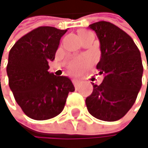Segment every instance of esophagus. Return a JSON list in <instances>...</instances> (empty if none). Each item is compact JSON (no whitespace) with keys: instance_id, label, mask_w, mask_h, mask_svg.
Listing matches in <instances>:
<instances>
[{"instance_id":"1","label":"esophagus","mask_w":148,"mask_h":148,"mask_svg":"<svg viewBox=\"0 0 148 148\" xmlns=\"http://www.w3.org/2000/svg\"><path fill=\"white\" fill-rule=\"evenodd\" d=\"M79 83H80V82H79L78 80H73V86H75V88H78Z\"/></svg>"}]
</instances>
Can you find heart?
Segmentation results:
<instances>
[{"label": "heart", "mask_w": 148, "mask_h": 148, "mask_svg": "<svg viewBox=\"0 0 148 148\" xmlns=\"http://www.w3.org/2000/svg\"><path fill=\"white\" fill-rule=\"evenodd\" d=\"M92 35V32H90L89 30L84 29L78 30V36L82 41H84ZM91 59L87 57H79L76 59H73L67 65V71L73 75H78L82 72H84L91 65Z\"/></svg>", "instance_id": "obj_1"}]
</instances>
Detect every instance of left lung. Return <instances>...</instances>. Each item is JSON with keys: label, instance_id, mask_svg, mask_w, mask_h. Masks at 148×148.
I'll list each match as a JSON object with an SVG mask.
<instances>
[{"label": "left lung", "instance_id": "8db88e82", "mask_svg": "<svg viewBox=\"0 0 148 148\" xmlns=\"http://www.w3.org/2000/svg\"><path fill=\"white\" fill-rule=\"evenodd\" d=\"M89 28L100 40L102 54L97 68L104 78L100 85L92 84L93 92L86 98L87 109L97 119L117 121L132 108L141 88L140 52L126 32L110 22L100 21Z\"/></svg>", "mask_w": 148, "mask_h": 148}]
</instances>
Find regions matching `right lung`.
Masks as SVG:
<instances>
[{
  "label": "right lung",
  "instance_id": "add662e5",
  "mask_svg": "<svg viewBox=\"0 0 148 148\" xmlns=\"http://www.w3.org/2000/svg\"><path fill=\"white\" fill-rule=\"evenodd\" d=\"M66 29L40 26L18 39L9 51L7 73L8 85L23 111L35 120L58 116L64 109L71 80L48 72Z\"/></svg>",
  "mask_w": 148,
  "mask_h": 148
}]
</instances>
